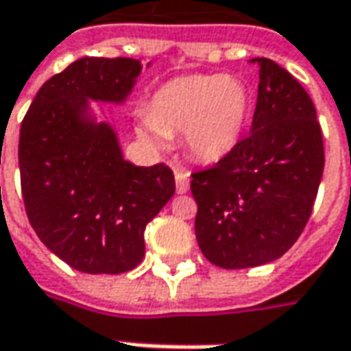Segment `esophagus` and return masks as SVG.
Listing matches in <instances>:
<instances>
[{"label": "esophagus", "instance_id": "34e87169", "mask_svg": "<svg viewBox=\"0 0 351 351\" xmlns=\"http://www.w3.org/2000/svg\"><path fill=\"white\" fill-rule=\"evenodd\" d=\"M176 187H178V193L189 191V173L187 171L176 170Z\"/></svg>", "mask_w": 351, "mask_h": 351}]
</instances>
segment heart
Returning a JSON list of instances; mask_svg holds the SVG:
<instances>
[{
    "mask_svg": "<svg viewBox=\"0 0 351 351\" xmlns=\"http://www.w3.org/2000/svg\"><path fill=\"white\" fill-rule=\"evenodd\" d=\"M253 96L232 75H187L162 84L141 112L138 133L152 145L183 133L187 152L199 162H216L232 152L245 131Z\"/></svg>",
    "mask_w": 351,
    "mask_h": 351,
    "instance_id": "heart-1",
    "label": "heart"
}]
</instances>
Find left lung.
Listing matches in <instances>:
<instances>
[{"label": "left lung", "mask_w": 351, "mask_h": 351, "mask_svg": "<svg viewBox=\"0 0 351 351\" xmlns=\"http://www.w3.org/2000/svg\"><path fill=\"white\" fill-rule=\"evenodd\" d=\"M251 133L214 166L191 173L195 234L220 269L280 258L309 222L323 178V131L307 90L269 58Z\"/></svg>", "instance_id": "obj_1"}]
</instances>
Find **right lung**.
Returning <instances> with one entry per match:
<instances>
[{"instance_id":"add662e5","label":"right lung","mask_w":351,"mask_h":351,"mask_svg":"<svg viewBox=\"0 0 351 351\" xmlns=\"http://www.w3.org/2000/svg\"><path fill=\"white\" fill-rule=\"evenodd\" d=\"M141 63L82 58L42 84L21 123L19 168L28 222L75 270L121 274L145 255V228L176 191L166 164L133 166L106 123L82 121L86 98L121 102Z\"/></svg>"}]
</instances>
